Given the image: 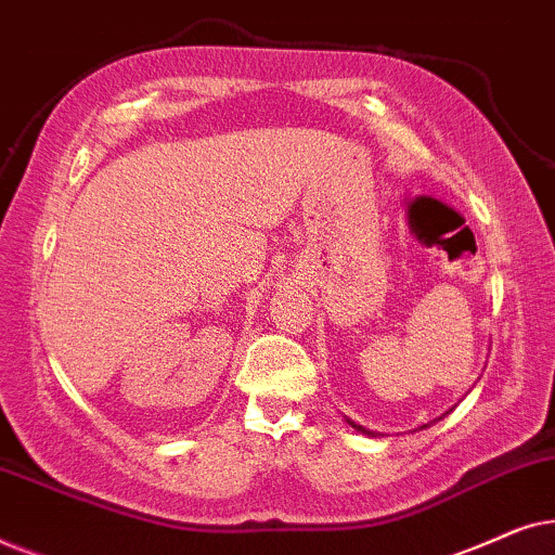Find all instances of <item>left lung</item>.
I'll list each match as a JSON object with an SVG mask.
<instances>
[{
  "instance_id": "left-lung-1",
  "label": "left lung",
  "mask_w": 555,
  "mask_h": 555,
  "mask_svg": "<svg viewBox=\"0 0 555 555\" xmlns=\"http://www.w3.org/2000/svg\"><path fill=\"white\" fill-rule=\"evenodd\" d=\"M439 420H442V416H439ZM351 424V427H356L359 431H363V435H369V437H374V431H369V429H363V427H359V424H353V422H348ZM424 427H429V424H424Z\"/></svg>"
}]
</instances>
